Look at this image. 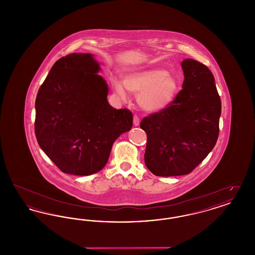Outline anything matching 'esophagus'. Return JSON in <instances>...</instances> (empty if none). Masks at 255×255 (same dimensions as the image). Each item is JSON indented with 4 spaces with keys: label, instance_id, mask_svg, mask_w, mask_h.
<instances>
[{
    "label": "esophagus",
    "instance_id": "34e87169",
    "mask_svg": "<svg viewBox=\"0 0 255 255\" xmlns=\"http://www.w3.org/2000/svg\"><path fill=\"white\" fill-rule=\"evenodd\" d=\"M133 123L134 126H138L139 125V119L137 116H133Z\"/></svg>",
    "mask_w": 255,
    "mask_h": 255
}]
</instances>
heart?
I'll list each match as a JSON object with an SVG mask.
<instances>
[{
  "instance_id": "obj_1",
  "label": "heart",
  "mask_w": 255,
  "mask_h": 255,
  "mask_svg": "<svg viewBox=\"0 0 255 255\" xmlns=\"http://www.w3.org/2000/svg\"><path fill=\"white\" fill-rule=\"evenodd\" d=\"M116 94L125 99L126 89L138 95V103L148 112L164 109L175 97L178 90L177 80L163 69H147L131 73L122 80L116 77L111 79Z\"/></svg>"
}]
</instances>
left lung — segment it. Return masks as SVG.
I'll return each mask as SVG.
<instances>
[{
	"mask_svg": "<svg viewBox=\"0 0 255 255\" xmlns=\"http://www.w3.org/2000/svg\"><path fill=\"white\" fill-rule=\"evenodd\" d=\"M182 90L167 107L145 117L144 161L159 177L192 172L214 148L219 135L221 98L214 76L206 65L185 59Z\"/></svg>",
	"mask_w": 255,
	"mask_h": 255,
	"instance_id": "left-lung-1",
	"label": "left lung"
}]
</instances>
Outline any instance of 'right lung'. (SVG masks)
<instances>
[{"instance_id":"obj_1","label":"right lung","mask_w":255,"mask_h":255,"mask_svg":"<svg viewBox=\"0 0 255 255\" xmlns=\"http://www.w3.org/2000/svg\"><path fill=\"white\" fill-rule=\"evenodd\" d=\"M90 53H72L56 61L35 100L38 144L59 169L88 176L102 169L113 143L133 126L128 109L107 101L108 87Z\"/></svg>"}]
</instances>
